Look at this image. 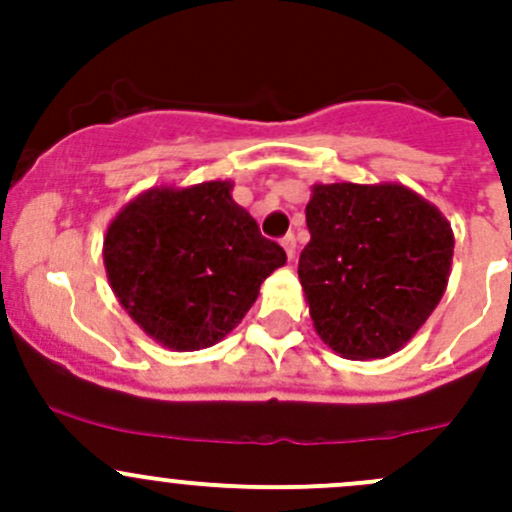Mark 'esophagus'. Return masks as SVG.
<instances>
[{
  "label": "esophagus",
  "mask_w": 512,
  "mask_h": 512,
  "mask_svg": "<svg viewBox=\"0 0 512 512\" xmlns=\"http://www.w3.org/2000/svg\"><path fill=\"white\" fill-rule=\"evenodd\" d=\"M282 247H285V252H287L289 260H294V250H297V240H294L292 232H289V235L282 237Z\"/></svg>",
  "instance_id": "34e87169"
}]
</instances>
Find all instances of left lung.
Instances as JSON below:
<instances>
[{
    "mask_svg": "<svg viewBox=\"0 0 512 512\" xmlns=\"http://www.w3.org/2000/svg\"><path fill=\"white\" fill-rule=\"evenodd\" d=\"M299 282L319 339L344 359H384L414 339L446 292L453 230L401 183H317Z\"/></svg>",
    "mask_w": 512,
    "mask_h": 512,
    "instance_id": "1",
    "label": "left lung"
}]
</instances>
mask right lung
<instances>
[{
    "label": "right lung",
    "instance_id": "add662e5",
    "mask_svg": "<svg viewBox=\"0 0 512 512\" xmlns=\"http://www.w3.org/2000/svg\"><path fill=\"white\" fill-rule=\"evenodd\" d=\"M287 262L277 242L232 200V180L156 185L106 227L103 265L128 317L173 352L225 339L260 285Z\"/></svg>",
    "mask_w": 512,
    "mask_h": 512
}]
</instances>
